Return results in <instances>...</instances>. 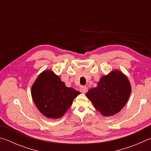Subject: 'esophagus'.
I'll return each instance as SVG.
<instances>
[{"mask_svg": "<svg viewBox=\"0 0 151 151\" xmlns=\"http://www.w3.org/2000/svg\"><path fill=\"white\" fill-rule=\"evenodd\" d=\"M88 91V88L86 87V86H81L80 88V91L83 93H86Z\"/></svg>", "mask_w": 151, "mask_h": 151, "instance_id": "34e87169", "label": "esophagus"}]
</instances>
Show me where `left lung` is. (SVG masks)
<instances>
[{
    "mask_svg": "<svg viewBox=\"0 0 151 151\" xmlns=\"http://www.w3.org/2000/svg\"><path fill=\"white\" fill-rule=\"evenodd\" d=\"M131 93V85L121 71L112 70L102 76L96 87L86 94L94 107L104 116L118 113L126 104Z\"/></svg>",
    "mask_w": 151,
    "mask_h": 151,
    "instance_id": "left-lung-1",
    "label": "left lung"
}]
</instances>
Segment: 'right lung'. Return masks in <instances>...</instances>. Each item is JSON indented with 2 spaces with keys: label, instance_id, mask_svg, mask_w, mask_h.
Returning <instances> with one entry per match:
<instances>
[{
  "label": "right lung",
  "instance_id": "add662e5",
  "mask_svg": "<svg viewBox=\"0 0 151 151\" xmlns=\"http://www.w3.org/2000/svg\"><path fill=\"white\" fill-rule=\"evenodd\" d=\"M80 92L66 86L52 70L39 75L31 88V95L39 111L49 119L62 117Z\"/></svg>",
  "mask_w": 151,
  "mask_h": 151
}]
</instances>
